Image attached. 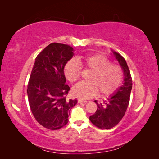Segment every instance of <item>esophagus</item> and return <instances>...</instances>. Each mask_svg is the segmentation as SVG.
I'll return each mask as SVG.
<instances>
[{
    "label": "esophagus",
    "mask_w": 159,
    "mask_h": 159,
    "mask_svg": "<svg viewBox=\"0 0 159 159\" xmlns=\"http://www.w3.org/2000/svg\"><path fill=\"white\" fill-rule=\"evenodd\" d=\"M78 102H79V103H81V102L85 103V102H87V101L86 100H84V99L79 98V99H78Z\"/></svg>",
    "instance_id": "34e87169"
}]
</instances>
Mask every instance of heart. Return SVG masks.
<instances>
[{"label": "heart", "mask_w": 159, "mask_h": 159, "mask_svg": "<svg viewBox=\"0 0 159 159\" xmlns=\"http://www.w3.org/2000/svg\"><path fill=\"white\" fill-rule=\"evenodd\" d=\"M87 70L92 71L88 76L89 81H83L73 87L74 96L88 99L98 93L101 96H109L120 86L123 80L122 68L113 65L102 55H95L80 59ZM63 74L71 83L77 81L81 75V67L76 60L70 59L63 67Z\"/></svg>", "instance_id": "heart-1"}]
</instances>
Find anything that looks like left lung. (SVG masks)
Masks as SVG:
<instances>
[{"mask_svg": "<svg viewBox=\"0 0 159 159\" xmlns=\"http://www.w3.org/2000/svg\"><path fill=\"white\" fill-rule=\"evenodd\" d=\"M116 59L124 71L123 85L117 89L116 93L102 102H98L96 113L89 117L94 126L101 129H110L120 122L124 116L129 104L133 80L126 60L119 53L113 52Z\"/></svg>", "mask_w": 159, "mask_h": 159, "instance_id": "1", "label": "left lung"}]
</instances>
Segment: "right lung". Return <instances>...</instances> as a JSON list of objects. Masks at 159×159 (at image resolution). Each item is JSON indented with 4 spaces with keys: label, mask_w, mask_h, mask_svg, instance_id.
<instances>
[{
    "label": "right lung",
    "mask_w": 159,
    "mask_h": 159,
    "mask_svg": "<svg viewBox=\"0 0 159 159\" xmlns=\"http://www.w3.org/2000/svg\"><path fill=\"white\" fill-rule=\"evenodd\" d=\"M69 45L52 43L36 57L27 85V95L33 116L43 127L58 130L68 122L77 100H67L70 90L63 74L66 63L73 57Z\"/></svg>",
    "instance_id": "add662e5"
}]
</instances>
